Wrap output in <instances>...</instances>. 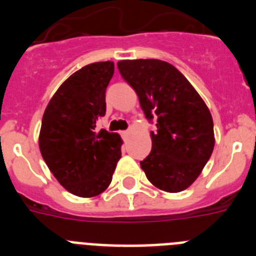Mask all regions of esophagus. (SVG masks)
<instances>
[{
    "mask_svg": "<svg viewBox=\"0 0 256 256\" xmlns=\"http://www.w3.org/2000/svg\"><path fill=\"white\" fill-rule=\"evenodd\" d=\"M120 134H122V137H123L124 140H126V137L130 136V130H122Z\"/></svg>",
    "mask_w": 256,
    "mask_h": 256,
    "instance_id": "obj_1",
    "label": "esophagus"
}]
</instances>
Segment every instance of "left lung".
I'll list each match as a JSON object with an SVG mask.
<instances>
[{"label": "left lung", "mask_w": 256, "mask_h": 256, "mask_svg": "<svg viewBox=\"0 0 256 256\" xmlns=\"http://www.w3.org/2000/svg\"><path fill=\"white\" fill-rule=\"evenodd\" d=\"M118 69L140 98L152 148L140 164L154 186L180 192L195 182L214 148L212 114L186 76L166 61L122 60Z\"/></svg>", "instance_id": "8db88e82"}]
</instances>
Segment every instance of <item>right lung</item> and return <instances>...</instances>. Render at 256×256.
Segmentation results:
<instances>
[{"instance_id": "obj_1", "label": "right lung", "mask_w": 256, "mask_h": 256, "mask_svg": "<svg viewBox=\"0 0 256 256\" xmlns=\"http://www.w3.org/2000/svg\"><path fill=\"white\" fill-rule=\"evenodd\" d=\"M112 74V61L83 66L58 87L42 118V158L61 186L79 198L105 191L122 156L120 136L96 130Z\"/></svg>"}]
</instances>
